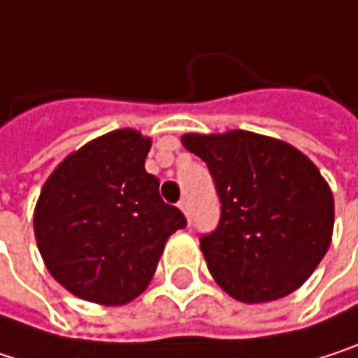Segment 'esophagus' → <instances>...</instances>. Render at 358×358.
<instances>
[{"mask_svg":"<svg viewBox=\"0 0 358 358\" xmlns=\"http://www.w3.org/2000/svg\"><path fill=\"white\" fill-rule=\"evenodd\" d=\"M179 208H181V213H183V215L187 217V221H189V219H192V210H189V202H187V200H181V202H179Z\"/></svg>","mask_w":358,"mask_h":358,"instance_id":"34e87169","label":"esophagus"}]
</instances>
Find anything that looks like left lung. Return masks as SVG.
<instances>
[{
    "label": "left lung",
    "mask_w": 358,
    "mask_h": 358,
    "mask_svg": "<svg viewBox=\"0 0 358 358\" xmlns=\"http://www.w3.org/2000/svg\"><path fill=\"white\" fill-rule=\"evenodd\" d=\"M219 192V227L200 250L215 281L246 304L298 289L325 257L334 234V196L319 169L294 145L234 129L185 133Z\"/></svg>",
    "instance_id": "1"
}]
</instances>
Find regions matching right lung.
I'll use <instances>...</instances> for the list:
<instances>
[{
  "label": "right lung",
  "instance_id": "obj_1",
  "mask_svg": "<svg viewBox=\"0 0 358 358\" xmlns=\"http://www.w3.org/2000/svg\"><path fill=\"white\" fill-rule=\"evenodd\" d=\"M152 139L116 129L69 154L41 187L33 229L52 277L77 298L120 306L154 277L185 217L145 171Z\"/></svg>",
  "mask_w": 358,
  "mask_h": 358
}]
</instances>
